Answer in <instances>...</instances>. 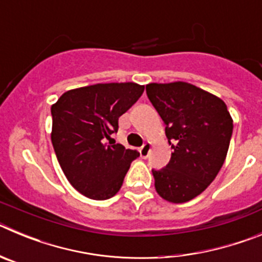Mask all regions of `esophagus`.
<instances>
[{
    "label": "esophagus",
    "instance_id": "1",
    "mask_svg": "<svg viewBox=\"0 0 262 262\" xmlns=\"http://www.w3.org/2000/svg\"><path fill=\"white\" fill-rule=\"evenodd\" d=\"M139 152H140V156H142L143 159H147V157L149 156V152H151V143L149 142L144 143V144L140 147Z\"/></svg>",
    "mask_w": 262,
    "mask_h": 262
}]
</instances>
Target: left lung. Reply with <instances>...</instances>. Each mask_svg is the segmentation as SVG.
Returning <instances> with one entry per match:
<instances>
[{"label":"left lung","instance_id":"1","mask_svg":"<svg viewBox=\"0 0 262 262\" xmlns=\"http://www.w3.org/2000/svg\"><path fill=\"white\" fill-rule=\"evenodd\" d=\"M145 90L173 149L166 166L152 169L155 187L169 202H187L221 170L232 136V118L221 98L187 82L149 84Z\"/></svg>","mask_w":262,"mask_h":262}]
</instances>
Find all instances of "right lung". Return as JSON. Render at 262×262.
Returning a JSON list of instances; mask_svg holds the SVG:
<instances>
[{"instance_id": "obj_1", "label": "right lung", "mask_w": 262, "mask_h": 262, "mask_svg": "<svg viewBox=\"0 0 262 262\" xmlns=\"http://www.w3.org/2000/svg\"><path fill=\"white\" fill-rule=\"evenodd\" d=\"M143 92L144 86L134 82L96 84L66 92L51 107L57 161L72 186L88 198L114 196L139 157L136 149H126L111 135Z\"/></svg>"}]
</instances>
